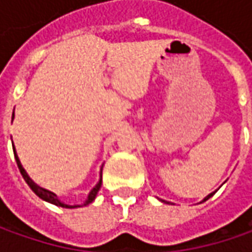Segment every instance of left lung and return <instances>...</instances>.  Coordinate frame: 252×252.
<instances>
[{"mask_svg":"<svg viewBox=\"0 0 252 252\" xmlns=\"http://www.w3.org/2000/svg\"><path fill=\"white\" fill-rule=\"evenodd\" d=\"M213 195H215V192H213V193H210V195H208V196H206V198L203 199V200H208V199L210 198V196H213Z\"/></svg>","mask_w":252,"mask_h":252,"instance_id":"8db88e82","label":"left lung"}]
</instances>
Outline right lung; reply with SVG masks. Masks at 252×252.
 <instances>
[{
	"instance_id": "1",
	"label": "right lung",
	"mask_w": 252,
	"mask_h": 252,
	"mask_svg": "<svg viewBox=\"0 0 252 252\" xmlns=\"http://www.w3.org/2000/svg\"><path fill=\"white\" fill-rule=\"evenodd\" d=\"M12 119H14V115H12ZM14 147V146H12ZM14 154H15V160H16V164H18V168H19V171H21V174H22V177H24V179L26 181V184L31 187V189L33 190L34 193L39 196V198H42L43 200H47V202H50V203H53V205H56V206H62V208H77V206H67V205H64L63 202H60V199L57 198L56 195H54L53 192H50V190H46V189L40 188V187H37L36 184H34L32 179L29 178V175L26 174V171L24 169V167H22V164H21V161H19V158H18V156H16V153H15V147H14ZM102 172V171H101ZM102 185V179H99V182L95 185V188L92 189L91 192H90V195H88V198H87V200H85V203L84 205H88V203H91L92 200L95 199V196H96V193H98V190H99V188H101Z\"/></svg>"
}]
</instances>
